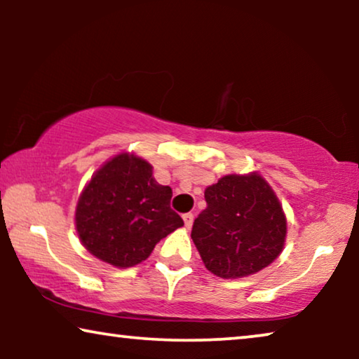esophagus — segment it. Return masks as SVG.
Wrapping results in <instances>:
<instances>
[{"label": "esophagus", "instance_id": "esophagus-1", "mask_svg": "<svg viewBox=\"0 0 359 359\" xmlns=\"http://www.w3.org/2000/svg\"><path fill=\"white\" fill-rule=\"evenodd\" d=\"M183 220H184V225H186V229H191V225H193V222H194V215L191 214V212L184 214V215H183Z\"/></svg>", "mask_w": 359, "mask_h": 359}]
</instances>
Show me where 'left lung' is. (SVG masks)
I'll use <instances>...</instances> for the list:
<instances>
[{
  "label": "left lung",
  "mask_w": 359,
  "mask_h": 359,
  "mask_svg": "<svg viewBox=\"0 0 359 359\" xmlns=\"http://www.w3.org/2000/svg\"><path fill=\"white\" fill-rule=\"evenodd\" d=\"M191 238L205 268L224 279L266 268L284 248L286 215L262 175H227L204 191Z\"/></svg>",
  "instance_id": "left-lung-1"
}]
</instances>
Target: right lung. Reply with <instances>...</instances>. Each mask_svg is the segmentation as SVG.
Returning <instances> with one entry per match:
<instances>
[{"label": "right lung", "instance_id": "obj_1", "mask_svg": "<svg viewBox=\"0 0 359 359\" xmlns=\"http://www.w3.org/2000/svg\"><path fill=\"white\" fill-rule=\"evenodd\" d=\"M170 186L154 178L149 161L119 154L93 175L80 194L75 225L83 247L117 268L135 266L184 222L170 208Z\"/></svg>", "mask_w": 359, "mask_h": 359}]
</instances>
